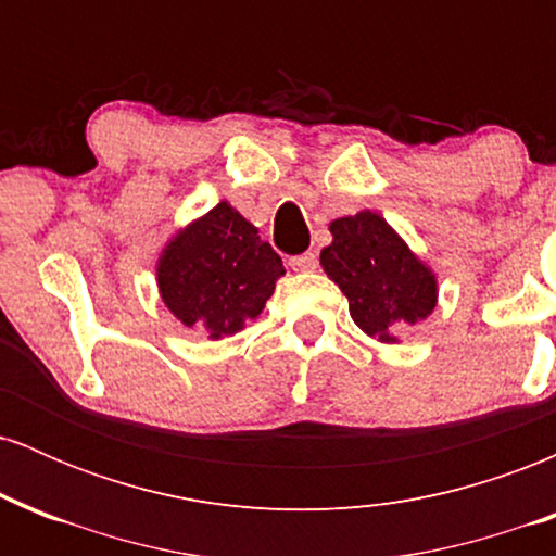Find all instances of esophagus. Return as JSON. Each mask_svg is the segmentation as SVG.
Instances as JSON below:
<instances>
[{
	"instance_id": "esophagus-1",
	"label": "esophagus",
	"mask_w": 556,
	"mask_h": 556,
	"mask_svg": "<svg viewBox=\"0 0 556 556\" xmlns=\"http://www.w3.org/2000/svg\"><path fill=\"white\" fill-rule=\"evenodd\" d=\"M290 266L295 271H314L316 266H318V256L314 251H308V253H300V256H292L290 258Z\"/></svg>"
}]
</instances>
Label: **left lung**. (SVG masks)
<instances>
[{
  "mask_svg": "<svg viewBox=\"0 0 556 556\" xmlns=\"http://www.w3.org/2000/svg\"><path fill=\"white\" fill-rule=\"evenodd\" d=\"M321 266L340 285L350 316L366 334L394 342L400 324H416L437 305V279L374 212L331 222Z\"/></svg>",
  "mask_w": 556,
  "mask_h": 556,
  "instance_id": "obj_1",
  "label": "left lung"
}]
</instances>
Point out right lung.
I'll list each match as a JSON object with an SVG mask.
<instances>
[{"mask_svg":"<svg viewBox=\"0 0 556 556\" xmlns=\"http://www.w3.org/2000/svg\"><path fill=\"white\" fill-rule=\"evenodd\" d=\"M285 274L282 258L229 203L177 235L159 261V290L185 327L235 334L256 318Z\"/></svg>","mask_w":556,"mask_h":556,"instance_id":"obj_1","label":"right lung"}]
</instances>
